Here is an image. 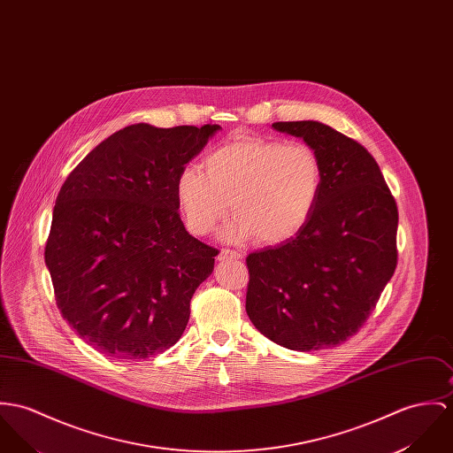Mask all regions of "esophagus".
<instances>
[{
    "instance_id": "34e87169",
    "label": "esophagus",
    "mask_w": 453,
    "mask_h": 453,
    "mask_svg": "<svg viewBox=\"0 0 453 453\" xmlns=\"http://www.w3.org/2000/svg\"><path fill=\"white\" fill-rule=\"evenodd\" d=\"M242 254L237 252V250H230V249H223L219 254H218V259L219 261H228V259H241Z\"/></svg>"
}]
</instances>
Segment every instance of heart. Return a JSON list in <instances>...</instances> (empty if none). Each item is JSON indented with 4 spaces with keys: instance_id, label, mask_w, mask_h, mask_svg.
I'll list each match as a JSON object with an SVG mask.
<instances>
[{
    "instance_id": "1",
    "label": "heart",
    "mask_w": 453,
    "mask_h": 453,
    "mask_svg": "<svg viewBox=\"0 0 453 453\" xmlns=\"http://www.w3.org/2000/svg\"><path fill=\"white\" fill-rule=\"evenodd\" d=\"M324 181V163L313 147L241 134L212 149L204 171L181 167L174 197L194 235L209 234L232 204L235 216L221 230L223 239L282 244L313 218Z\"/></svg>"
}]
</instances>
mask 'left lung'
Segmentation results:
<instances>
[{
	"mask_svg": "<svg viewBox=\"0 0 453 453\" xmlns=\"http://www.w3.org/2000/svg\"><path fill=\"white\" fill-rule=\"evenodd\" d=\"M272 126L319 152L326 181L313 218L294 239L247 256L246 311L288 349H326L358 332L391 280L398 209L358 142L319 121Z\"/></svg>",
	"mask_w": 453,
	"mask_h": 453,
	"instance_id": "left-lung-1",
	"label": "left lung"
}]
</instances>
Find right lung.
Returning a JSON list of instances; mask_svg holds the SVG:
<instances>
[{
  "label": "right lung",
  "instance_id": "1",
  "mask_svg": "<svg viewBox=\"0 0 453 453\" xmlns=\"http://www.w3.org/2000/svg\"><path fill=\"white\" fill-rule=\"evenodd\" d=\"M219 129L126 126L62 185L44 263L62 317L96 351L143 360L181 337L218 250L185 230L174 180Z\"/></svg>",
  "mask_w": 453,
  "mask_h": 453
}]
</instances>
